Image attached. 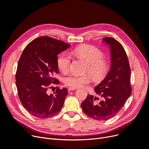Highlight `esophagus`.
Wrapping results in <instances>:
<instances>
[{
  "label": "esophagus",
  "instance_id": "esophagus-1",
  "mask_svg": "<svg viewBox=\"0 0 149 149\" xmlns=\"http://www.w3.org/2000/svg\"><path fill=\"white\" fill-rule=\"evenodd\" d=\"M76 89H77V88H74V87H69L68 88V91H73V90H75Z\"/></svg>",
  "mask_w": 149,
  "mask_h": 149
}]
</instances>
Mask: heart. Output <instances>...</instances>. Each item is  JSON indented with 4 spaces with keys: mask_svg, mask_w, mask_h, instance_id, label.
I'll return each mask as SVG.
<instances>
[{
    "mask_svg": "<svg viewBox=\"0 0 149 149\" xmlns=\"http://www.w3.org/2000/svg\"><path fill=\"white\" fill-rule=\"evenodd\" d=\"M73 53L77 58L87 63L86 72H89L96 81H102L108 75L110 70V63L107 60L103 59V52L97 47L88 45H81L76 48ZM70 65V56L65 53L59 56L58 65L63 73L68 72ZM63 82L67 86L78 88L90 83L91 77L88 74L84 76L70 74L65 77Z\"/></svg>",
    "mask_w": 149,
    "mask_h": 149,
    "instance_id": "heart-1",
    "label": "heart"
}]
</instances>
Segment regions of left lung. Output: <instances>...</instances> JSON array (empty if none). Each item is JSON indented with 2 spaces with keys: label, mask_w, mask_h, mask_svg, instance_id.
<instances>
[{
  "label": "left lung",
  "mask_w": 149,
  "mask_h": 149,
  "mask_svg": "<svg viewBox=\"0 0 149 149\" xmlns=\"http://www.w3.org/2000/svg\"><path fill=\"white\" fill-rule=\"evenodd\" d=\"M102 42L110 48L111 66L107 77L94 88L102 100L88 94L81 104L84 113L93 119L105 121L115 116L129 97L130 68L122 45L114 38H104Z\"/></svg>",
  "instance_id": "obj_1"
}]
</instances>
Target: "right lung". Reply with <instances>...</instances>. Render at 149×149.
<instances>
[{
    "label": "right lung",
    "instance_id": "add662e5",
    "mask_svg": "<svg viewBox=\"0 0 149 149\" xmlns=\"http://www.w3.org/2000/svg\"><path fill=\"white\" fill-rule=\"evenodd\" d=\"M70 45L48 37L36 38L24 49L18 62L16 84L19 100L32 116L48 118L58 113L68 94L66 88L48 94L51 84H58L54 77L59 73L58 55Z\"/></svg>",
    "mask_w": 149,
    "mask_h": 149
}]
</instances>
